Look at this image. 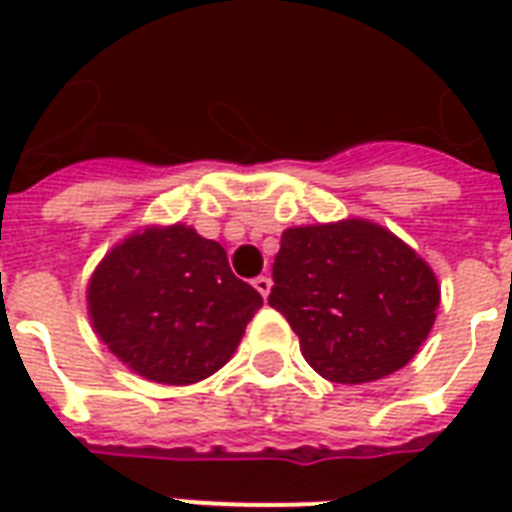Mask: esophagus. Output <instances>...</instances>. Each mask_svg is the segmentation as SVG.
I'll return each mask as SVG.
<instances>
[{
  "label": "esophagus",
  "instance_id": "esophagus-1",
  "mask_svg": "<svg viewBox=\"0 0 512 512\" xmlns=\"http://www.w3.org/2000/svg\"><path fill=\"white\" fill-rule=\"evenodd\" d=\"M271 284H273V281L268 279V276H257V279L252 281V287H255L257 292H260V295H263V300L268 295H271Z\"/></svg>",
  "mask_w": 512,
  "mask_h": 512
}]
</instances>
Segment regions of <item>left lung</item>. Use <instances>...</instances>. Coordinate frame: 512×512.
Here are the masks:
<instances>
[{"mask_svg": "<svg viewBox=\"0 0 512 512\" xmlns=\"http://www.w3.org/2000/svg\"><path fill=\"white\" fill-rule=\"evenodd\" d=\"M268 303L295 329L305 361L324 380L361 385L417 356L441 287L396 233L348 217L281 233Z\"/></svg>", "mask_w": 512, "mask_h": 512, "instance_id": "obj_1", "label": "left lung"}]
</instances>
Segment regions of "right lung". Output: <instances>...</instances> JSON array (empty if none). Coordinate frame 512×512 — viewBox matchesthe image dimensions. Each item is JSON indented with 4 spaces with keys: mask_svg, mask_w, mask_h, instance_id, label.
<instances>
[{
    "mask_svg": "<svg viewBox=\"0 0 512 512\" xmlns=\"http://www.w3.org/2000/svg\"><path fill=\"white\" fill-rule=\"evenodd\" d=\"M260 305V292L233 276L225 249L183 223L130 233L87 284L95 335L132 372L162 385L207 380L228 364Z\"/></svg>",
    "mask_w": 512,
    "mask_h": 512,
    "instance_id": "right-lung-1",
    "label": "right lung"
}]
</instances>
